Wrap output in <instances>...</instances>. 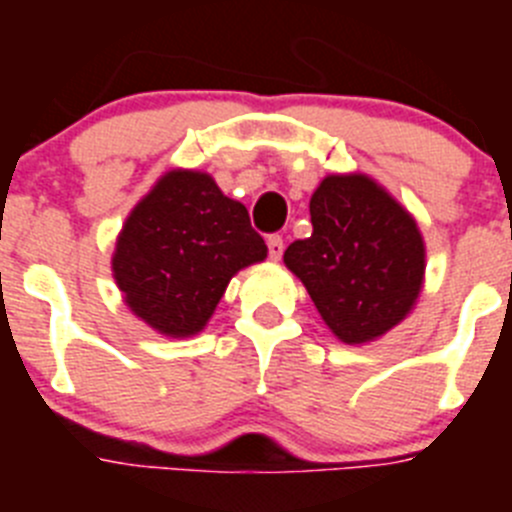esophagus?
Masks as SVG:
<instances>
[{"label": "esophagus", "instance_id": "esophagus-1", "mask_svg": "<svg viewBox=\"0 0 512 512\" xmlns=\"http://www.w3.org/2000/svg\"><path fill=\"white\" fill-rule=\"evenodd\" d=\"M266 248H269L271 259H274V261L282 259V253H284L282 235H269V238H266Z\"/></svg>", "mask_w": 512, "mask_h": 512}]
</instances>
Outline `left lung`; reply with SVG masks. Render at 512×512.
I'll return each instance as SVG.
<instances>
[{
	"mask_svg": "<svg viewBox=\"0 0 512 512\" xmlns=\"http://www.w3.org/2000/svg\"><path fill=\"white\" fill-rule=\"evenodd\" d=\"M310 238L284 264L343 343L395 328L420 295L425 248L405 207L364 174L325 176L310 200Z\"/></svg>",
	"mask_w": 512,
	"mask_h": 512,
	"instance_id": "1",
	"label": "left lung"
}]
</instances>
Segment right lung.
Segmentation results:
<instances>
[{
    "label": "right lung",
    "instance_id": "add662e5",
    "mask_svg": "<svg viewBox=\"0 0 512 512\" xmlns=\"http://www.w3.org/2000/svg\"><path fill=\"white\" fill-rule=\"evenodd\" d=\"M266 259L241 202L200 171H169L117 238V287L138 318L166 336L205 328L230 277Z\"/></svg>",
    "mask_w": 512,
    "mask_h": 512
}]
</instances>
